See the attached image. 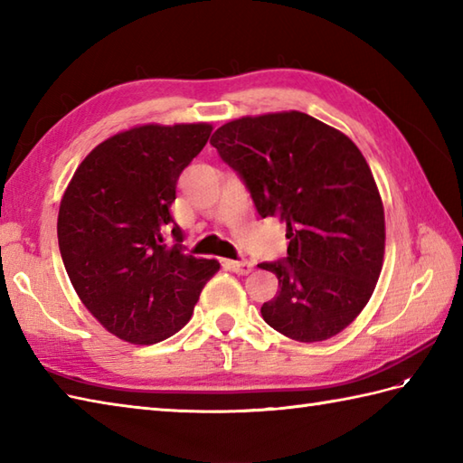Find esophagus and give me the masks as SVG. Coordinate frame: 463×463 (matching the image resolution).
<instances>
[{"label":"esophagus","instance_id":"34e87169","mask_svg":"<svg viewBox=\"0 0 463 463\" xmlns=\"http://www.w3.org/2000/svg\"><path fill=\"white\" fill-rule=\"evenodd\" d=\"M226 267H229L232 272H237V274H249L252 270V262H249V260H229V262H226Z\"/></svg>","mask_w":463,"mask_h":463}]
</instances>
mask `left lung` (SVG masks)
<instances>
[{
    "label": "left lung",
    "mask_w": 463,
    "mask_h": 463,
    "mask_svg": "<svg viewBox=\"0 0 463 463\" xmlns=\"http://www.w3.org/2000/svg\"><path fill=\"white\" fill-rule=\"evenodd\" d=\"M262 219L287 226L282 262H260L280 290L264 322L297 342L336 336L366 307L383 264L386 222L370 166L342 131L300 111L241 117L211 137Z\"/></svg>",
    "instance_id": "1"
}]
</instances>
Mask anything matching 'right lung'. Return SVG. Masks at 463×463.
<instances>
[{
	"instance_id": "obj_1",
	"label": "right lung",
	"mask_w": 463,
	"mask_h": 463,
	"mask_svg": "<svg viewBox=\"0 0 463 463\" xmlns=\"http://www.w3.org/2000/svg\"><path fill=\"white\" fill-rule=\"evenodd\" d=\"M213 125L146 123L99 143L77 166L59 204V250L77 297L117 338L149 346L191 320L219 260L184 254L169 213L176 181ZM174 226L177 244L162 232Z\"/></svg>"
}]
</instances>
